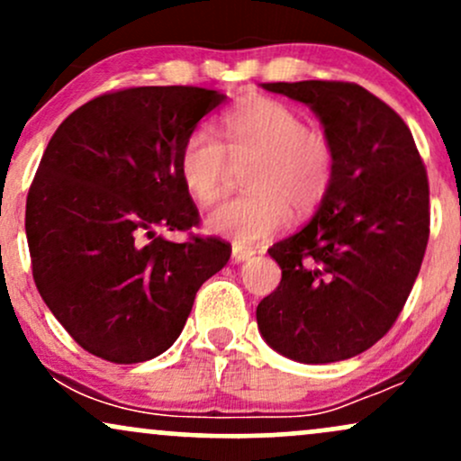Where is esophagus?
Here are the masks:
<instances>
[{
	"mask_svg": "<svg viewBox=\"0 0 461 461\" xmlns=\"http://www.w3.org/2000/svg\"><path fill=\"white\" fill-rule=\"evenodd\" d=\"M253 256H256V251H253L251 247H242V245H234V247H231V258H234L236 262L251 260Z\"/></svg>",
	"mask_w": 461,
	"mask_h": 461,
	"instance_id": "obj_1",
	"label": "esophagus"
}]
</instances>
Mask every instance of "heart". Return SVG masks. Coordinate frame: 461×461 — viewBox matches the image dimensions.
Returning a JSON list of instances; mask_svg holds the SVG:
<instances>
[{
    "label": "heart",
    "instance_id": "b5f03b06",
    "mask_svg": "<svg viewBox=\"0 0 461 461\" xmlns=\"http://www.w3.org/2000/svg\"><path fill=\"white\" fill-rule=\"evenodd\" d=\"M231 164H247L249 193L227 199L205 223L238 245L273 236L294 214H308L325 199L336 176V145L325 130L305 125L293 105L253 95L227 110L221 140L210 130H193L179 149L177 168L186 193L212 203L223 193Z\"/></svg>",
    "mask_w": 461,
    "mask_h": 461
}]
</instances>
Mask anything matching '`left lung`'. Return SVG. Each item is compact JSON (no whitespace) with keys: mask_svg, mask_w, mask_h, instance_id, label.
<instances>
[{"mask_svg":"<svg viewBox=\"0 0 461 461\" xmlns=\"http://www.w3.org/2000/svg\"><path fill=\"white\" fill-rule=\"evenodd\" d=\"M308 104L336 145V176L299 234L268 249L282 282L258 305L264 340L303 364L348 359L382 340L429 240V179L405 121L353 82H268Z\"/></svg>","mask_w":461,"mask_h":461,"instance_id":"obj_1","label":"left lung"}]
</instances>
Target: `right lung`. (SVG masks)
I'll use <instances>...</instances> for the list:
<instances>
[{
	"label": "right lung",
	"mask_w": 461,
	"mask_h": 461,
	"mask_svg": "<svg viewBox=\"0 0 461 461\" xmlns=\"http://www.w3.org/2000/svg\"><path fill=\"white\" fill-rule=\"evenodd\" d=\"M225 95L136 86L91 99L58 125L25 203L32 275L84 351L136 364L182 333L197 290L230 260V242L190 231L199 210L179 177L186 136Z\"/></svg>",
	"instance_id": "1"
}]
</instances>
